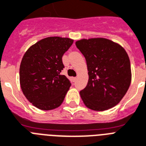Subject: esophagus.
Instances as JSON below:
<instances>
[{"label": "esophagus", "mask_w": 146, "mask_h": 146, "mask_svg": "<svg viewBox=\"0 0 146 146\" xmlns=\"http://www.w3.org/2000/svg\"><path fill=\"white\" fill-rule=\"evenodd\" d=\"M77 80V78H76V77H74V78H72V80H73L74 82V81H75V80Z\"/></svg>", "instance_id": "34e87169"}]
</instances>
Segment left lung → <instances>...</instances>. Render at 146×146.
Segmentation results:
<instances>
[{
	"instance_id": "1",
	"label": "left lung",
	"mask_w": 146,
	"mask_h": 146,
	"mask_svg": "<svg viewBox=\"0 0 146 146\" xmlns=\"http://www.w3.org/2000/svg\"><path fill=\"white\" fill-rule=\"evenodd\" d=\"M85 57L89 80L80 97L87 108L105 111L120 102L131 82L130 62L118 44L97 38L75 42Z\"/></svg>"
}]
</instances>
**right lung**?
I'll list each match as a JSON object with an SVG mask.
<instances>
[{
    "label": "right lung",
    "mask_w": 146,
    "mask_h": 146,
    "mask_svg": "<svg viewBox=\"0 0 146 146\" xmlns=\"http://www.w3.org/2000/svg\"><path fill=\"white\" fill-rule=\"evenodd\" d=\"M73 41L60 37L44 38L23 56L19 68L21 89L36 108L52 110L63 102L71 83L60 74L64 68L62 58Z\"/></svg>",
    "instance_id": "obj_1"
}]
</instances>
